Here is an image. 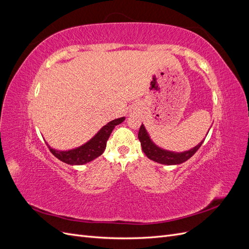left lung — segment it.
<instances>
[{
  "label": "left lung",
  "mask_w": 249,
  "mask_h": 249,
  "mask_svg": "<svg viewBox=\"0 0 249 249\" xmlns=\"http://www.w3.org/2000/svg\"><path fill=\"white\" fill-rule=\"evenodd\" d=\"M138 139L141 143L143 153L146 155L148 159L164 165H177V164L186 162L188 159H190V158L197 152L198 148L201 146L203 140H205L203 139L199 144L183 153L169 152V150L162 149L159 146H157L155 143L150 140L145 127L143 124H141L139 129Z\"/></svg>",
  "instance_id": "8db88e82"
}]
</instances>
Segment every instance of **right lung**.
I'll list each match as a JSON object with an SVG mask.
<instances>
[{
    "label": "right lung",
    "instance_id": "obj_1",
    "mask_svg": "<svg viewBox=\"0 0 249 249\" xmlns=\"http://www.w3.org/2000/svg\"><path fill=\"white\" fill-rule=\"evenodd\" d=\"M124 120V117H120L112 120L106 125H104L102 129L97 132L93 138L90 139L85 144L80 147L70 149V150H56L49 146L51 153L54 155L57 159L70 165H83L90 161L96 159L100 157L107 145V141L110 135L114 129L115 125L122 124Z\"/></svg>",
    "mask_w": 249,
    "mask_h": 249
}]
</instances>
